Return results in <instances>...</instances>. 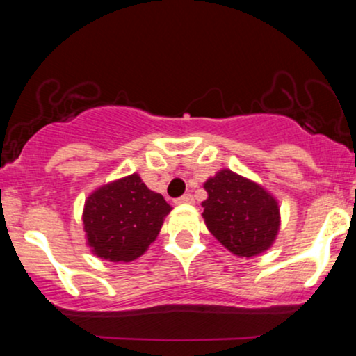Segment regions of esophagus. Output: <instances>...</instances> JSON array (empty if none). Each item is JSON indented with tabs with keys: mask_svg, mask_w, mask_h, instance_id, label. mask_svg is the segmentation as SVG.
Instances as JSON below:
<instances>
[{
	"mask_svg": "<svg viewBox=\"0 0 356 356\" xmlns=\"http://www.w3.org/2000/svg\"><path fill=\"white\" fill-rule=\"evenodd\" d=\"M194 202V195L192 194H184L181 197L175 199V204H192Z\"/></svg>",
	"mask_w": 356,
	"mask_h": 356,
	"instance_id": "esophagus-1",
	"label": "esophagus"
}]
</instances>
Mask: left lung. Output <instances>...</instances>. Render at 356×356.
Instances as JSON below:
<instances>
[{
	"label": "left lung",
	"instance_id": "8db88e82",
	"mask_svg": "<svg viewBox=\"0 0 356 356\" xmlns=\"http://www.w3.org/2000/svg\"><path fill=\"white\" fill-rule=\"evenodd\" d=\"M202 218L207 229L231 252L251 257L266 251L280 229L276 199L256 182L220 170L204 184Z\"/></svg>",
	"mask_w": 356,
	"mask_h": 356
}]
</instances>
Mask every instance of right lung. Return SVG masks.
<instances>
[{
	"instance_id": "right-lung-1",
	"label": "right lung",
	"mask_w": 356,
	"mask_h": 356,
	"mask_svg": "<svg viewBox=\"0 0 356 356\" xmlns=\"http://www.w3.org/2000/svg\"><path fill=\"white\" fill-rule=\"evenodd\" d=\"M172 207L137 174L110 182L85 202L83 226L93 254L104 259H137L154 243Z\"/></svg>"
}]
</instances>
